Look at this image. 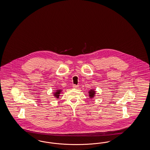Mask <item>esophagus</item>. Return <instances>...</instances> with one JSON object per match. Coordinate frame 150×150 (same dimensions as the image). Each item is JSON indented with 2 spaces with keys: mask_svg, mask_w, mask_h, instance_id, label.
Returning <instances> with one entry per match:
<instances>
[{
  "mask_svg": "<svg viewBox=\"0 0 150 150\" xmlns=\"http://www.w3.org/2000/svg\"><path fill=\"white\" fill-rule=\"evenodd\" d=\"M73 88H76L79 87V85H73Z\"/></svg>",
  "mask_w": 150,
  "mask_h": 150,
  "instance_id": "obj_1",
  "label": "esophagus"
}]
</instances>
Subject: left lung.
Here are the masks:
<instances>
[{
  "instance_id": "8db88e82",
  "label": "left lung",
  "mask_w": 150,
  "mask_h": 150,
  "mask_svg": "<svg viewBox=\"0 0 150 150\" xmlns=\"http://www.w3.org/2000/svg\"><path fill=\"white\" fill-rule=\"evenodd\" d=\"M88 93H89V97L91 98H93L95 96L96 94V91L95 90H93V89H91L90 90L89 92H88Z\"/></svg>"
}]
</instances>
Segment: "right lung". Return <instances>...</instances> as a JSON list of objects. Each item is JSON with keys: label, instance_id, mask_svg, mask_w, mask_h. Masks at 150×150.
Listing matches in <instances>:
<instances>
[{"label": "right lung", "instance_id": "1", "mask_svg": "<svg viewBox=\"0 0 150 150\" xmlns=\"http://www.w3.org/2000/svg\"><path fill=\"white\" fill-rule=\"evenodd\" d=\"M62 91L60 89H58V90H56V91L53 93V94H54V96H55V98H59V96H60V94L61 93V92H62Z\"/></svg>", "mask_w": 150, "mask_h": 150}]
</instances>
